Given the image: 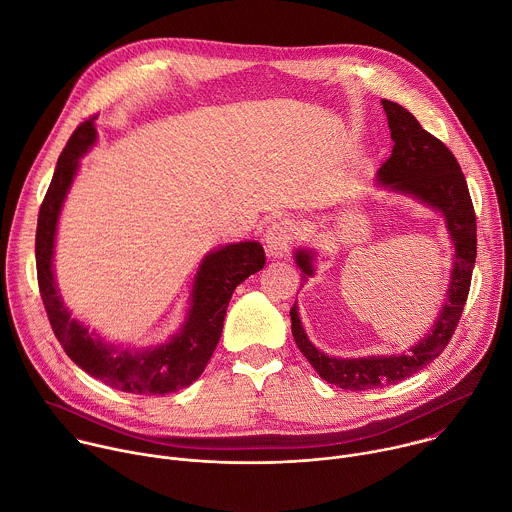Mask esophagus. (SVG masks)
I'll return each mask as SVG.
<instances>
[{
  "label": "esophagus",
  "mask_w": 512,
  "mask_h": 512,
  "mask_svg": "<svg viewBox=\"0 0 512 512\" xmlns=\"http://www.w3.org/2000/svg\"><path fill=\"white\" fill-rule=\"evenodd\" d=\"M296 239V227L289 221L273 223L265 233V249L269 257H283Z\"/></svg>",
  "instance_id": "34e87169"
}]
</instances>
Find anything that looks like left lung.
<instances>
[{
    "mask_svg": "<svg viewBox=\"0 0 512 512\" xmlns=\"http://www.w3.org/2000/svg\"><path fill=\"white\" fill-rule=\"evenodd\" d=\"M389 119L393 154L379 168V184L411 194L446 216L450 237L456 245V261L446 306L433 330L401 356H369V358H334L320 352L306 336L298 318L296 304L291 306V334L302 354L310 360L316 373L348 391H367L395 385L440 356L450 344L454 330L464 312L470 294L472 269L476 263V212L464 172L444 141L431 135L421 123L399 103L383 99ZM298 265L312 275V255L298 251Z\"/></svg>",
    "mask_w": 512,
    "mask_h": 512,
    "instance_id": "1",
    "label": "left lung"
}]
</instances>
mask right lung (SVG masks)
Returning a JSON list of instances; mask_svg holds the SVG:
<instances>
[{
	"label": "right lung",
	"instance_id": "right-lung-1",
	"mask_svg": "<svg viewBox=\"0 0 512 512\" xmlns=\"http://www.w3.org/2000/svg\"><path fill=\"white\" fill-rule=\"evenodd\" d=\"M95 119H85L58 158L52 182L42 200L36 229V271L40 296L64 352L91 377L131 395H168L192 385L204 371L223 332L235 287L265 265L259 243L227 245L210 253L196 275L188 320L172 342L145 352L117 350L95 340L85 326L72 320L60 302L52 275V247L58 212L79 168V158L93 145Z\"/></svg>",
	"mask_w": 512,
	"mask_h": 512
}]
</instances>
